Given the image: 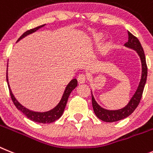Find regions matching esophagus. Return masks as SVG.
<instances>
[{
  "mask_svg": "<svg viewBox=\"0 0 153 153\" xmlns=\"http://www.w3.org/2000/svg\"><path fill=\"white\" fill-rule=\"evenodd\" d=\"M78 83L80 84H83L86 82V76L84 74H80V75L78 76Z\"/></svg>",
  "mask_w": 153,
  "mask_h": 153,
  "instance_id": "34e87169",
  "label": "esophagus"
}]
</instances>
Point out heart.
Instances as JSON below:
<instances>
[{
  "instance_id": "b5f03b06",
  "label": "heart",
  "mask_w": 153,
  "mask_h": 153,
  "mask_svg": "<svg viewBox=\"0 0 153 153\" xmlns=\"http://www.w3.org/2000/svg\"><path fill=\"white\" fill-rule=\"evenodd\" d=\"M102 35H99V36L95 37V42H96V44H99L101 42V41H102Z\"/></svg>"
}]
</instances>
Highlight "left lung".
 <instances>
[{
  "mask_svg": "<svg viewBox=\"0 0 153 153\" xmlns=\"http://www.w3.org/2000/svg\"><path fill=\"white\" fill-rule=\"evenodd\" d=\"M128 42H126L124 46L126 48H128L133 49L134 51L137 52L138 55L140 58L141 64H142L141 79L139 85H138L137 89L134 93V95H132L128 104L123 108H120V109L108 110L101 107L95 101V98L92 95V91H91V102H92V107L94 112L99 119L106 122V123L117 122V121L122 120V119H126L128 116H129L135 111V108H137V106L139 105L141 99H142L145 85H146V82L147 65L143 48L142 47V45H141L140 42H139V39L136 37L134 36L133 34H131L129 31H128Z\"/></svg>",
  "mask_w": 153,
  "mask_h": 153,
  "instance_id": "1",
  "label": "left lung"
}]
</instances>
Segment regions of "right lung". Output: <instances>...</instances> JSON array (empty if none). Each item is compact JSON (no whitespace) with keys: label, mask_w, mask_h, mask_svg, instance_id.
<instances>
[{"label":"right lung","mask_w":153,"mask_h":153,"mask_svg":"<svg viewBox=\"0 0 153 153\" xmlns=\"http://www.w3.org/2000/svg\"><path fill=\"white\" fill-rule=\"evenodd\" d=\"M45 25H41V26H38V27H35V28L27 30L26 32L24 33V34L18 38L17 42H19L20 40L24 38L25 37L27 36L29 34H32V33L37 31L38 29L44 27ZM7 65H8V63H7ZM7 85H8L10 97H11V99H12L13 102H14V105L16 106V108H18V110H20L24 115H26L29 119H30V120L33 121V122L39 123H53V122H54V121H56L57 119H59V118L62 115V114H63L64 110H65L66 104H67L69 95H70L71 91L75 89V88L77 87V85H78V81H77L76 78L72 79V80L67 85V86H66L65 89L64 91L63 95H62L60 102H58V104L55 107H54L52 109L49 110V111H42V112H41V111H32V110H30L28 109V108H25V106L22 105L16 99L14 94L12 93V91L10 89V85H9L8 76H7Z\"/></svg>","instance_id":"obj_1"}]
</instances>
